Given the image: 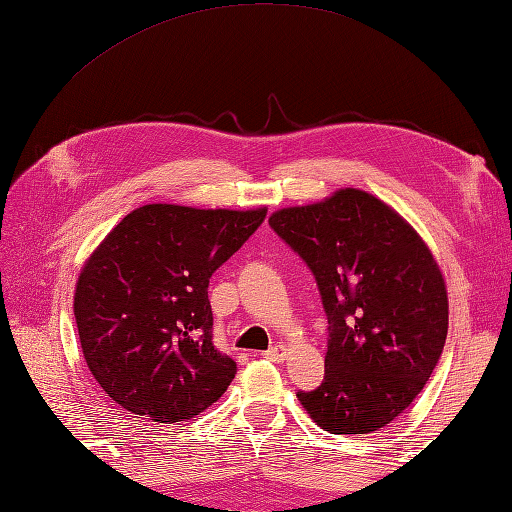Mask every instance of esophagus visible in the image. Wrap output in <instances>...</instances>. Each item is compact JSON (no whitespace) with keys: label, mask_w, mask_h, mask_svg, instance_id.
I'll list each match as a JSON object with an SVG mask.
<instances>
[{"label":"esophagus","mask_w":512,"mask_h":512,"mask_svg":"<svg viewBox=\"0 0 512 512\" xmlns=\"http://www.w3.org/2000/svg\"><path fill=\"white\" fill-rule=\"evenodd\" d=\"M264 357L270 359V361H274V363H283L285 357H287V348L281 346V344H274L270 350L264 352Z\"/></svg>","instance_id":"1"}]
</instances>
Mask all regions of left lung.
<instances>
[{
  "label": "left lung",
  "instance_id": "1",
  "mask_svg": "<svg viewBox=\"0 0 512 512\" xmlns=\"http://www.w3.org/2000/svg\"><path fill=\"white\" fill-rule=\"evenodd\" d=\"M268 222L316 277L329 320L324 381L296 391L300 404L333 435L387 426L424 389L448 335L435 257L409 222L357 188Z\"/></svg>",
  "mask_w": 512,
  "mask_h": 512
}]
</instances>
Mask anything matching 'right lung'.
Returning a JSON list of instances; mask_svg holds the SVG:
<instances>
[{"instance_id":"add662e5","label":"right lung","mask_w":512,"mask_h":512,"mask_svg":"<svg viewBox=\"0 0 512 512\" xmlns=\"http://www.w3.org/2000/svg\"><path fill=\"white\" fill-rule=\"evenodd\" d=\"M264 218V207L142 205L90 255L75 324L88 370L116 404L175 424L227 391L238 365L214 348L207 287Z\"/></svg>"}]
</instances>
